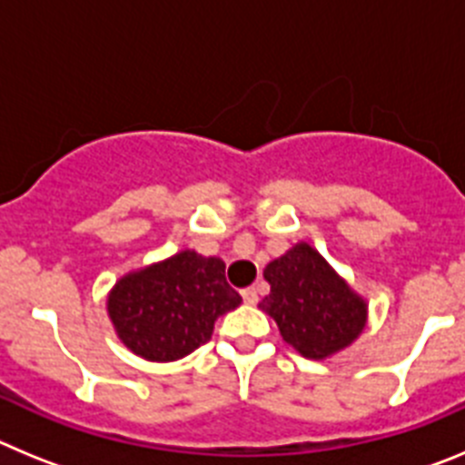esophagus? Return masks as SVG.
Masks as SVG:
<instances>
[{"mask_svg": "<svg viewBox=\"0 0 465 465\" xmlns=\"http://www.w3.org/2000/svg\"><path fill=\"white\" fill-rule=\"evenodd\" d=\"M242 298H244L246 305H256V302H258V291L253 289V286H249V289L242 291Z\"/></svg>", "mask_w": 465, "mask_h": 465, "instance_id": "34e87169", "label": "esophagus"}]
</instances>
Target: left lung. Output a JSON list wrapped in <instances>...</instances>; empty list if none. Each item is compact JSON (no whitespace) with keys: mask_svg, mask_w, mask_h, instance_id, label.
<instances>
[{"mask_svg":"<svg viewBox=\"0 0 465 465\" xmlns=\"http://www.w3.org/2000/svg\"><path fill=\"white\" fill-rule=\"evenodd\" d=\"M270 293L261 307L282 338L312 361H323L356 342L368 323V302L307 242L265 265Z\"/></svg>","mask_w":465,"mask_h":465,"instance_id":"obj_1","label":"left lung"}]
</instances>
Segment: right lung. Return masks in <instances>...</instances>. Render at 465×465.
<instances>
[{
	"label": "right lung",
	"instance_id": "obj_1",
	"mask_svg": "<svg viewBox=\"0 0 465 465\" xmlns=\"http://www.w3.org/2000/svg\"><path fill=\"white\" fill-rule=\"evenodd\" d=\"M240 302L225 282V262L186 249L123 274L106 295V312L133 354L170 363L209 342L213 322Z\"/></svg>",
	"mask_w": 465,
	"mask_h": 465
}]
</instances>
